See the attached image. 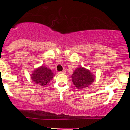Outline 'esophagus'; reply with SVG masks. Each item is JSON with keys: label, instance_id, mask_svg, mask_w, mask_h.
<instances>
[{"label": "esophagus", "instance_id": "1", "mask_svg": "<svg viewBox=\"0 0 130 130\" xmlns=\"http://www.w3.org/2000/svg\"><path fill=\"white\" fill-rule=\"evenodd\" d=\"M59 73H60V74H65V73H66V71H65V70H63V71L59 72Z\"/></svg>", "mask_w": 130, "mask_h": 130}]
</instances>
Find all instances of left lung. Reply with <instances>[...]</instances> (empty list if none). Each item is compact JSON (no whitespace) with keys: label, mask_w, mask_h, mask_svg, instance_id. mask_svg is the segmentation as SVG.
<instances>
[{"label":"left lung","mask_w":130,"mask_h":130,"mask_svg":"<svg viewBox=\"0 0 130 130\" xmlns=\"http://www.w3.org/2000/svg\"><path fill=\"white\" fill-rule=\"evenodd\" d=\"M71 78L76 89L81 90L88 87L93 83L95 76L89 69L80 67L74 70Z\"/></svg>","instance_id":"8db88e82"}]
</instances>
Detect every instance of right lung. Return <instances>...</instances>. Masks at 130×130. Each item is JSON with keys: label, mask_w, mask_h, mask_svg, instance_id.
I'll use <instances>...</instances> for the list:
<instances>
[{"label": "right lung", "mask_w": 130, "mask_h": 130, "mask_svg": "<svg viewBox=\"0 0 130 130\" xmlns=\"http://www.w3.org/2000/svg\"><path fill=\"white\" fill-rule=\"evenodd\" d=\"M54 76L53 72L50 68L41 65L35 68L30 75L31 79L41 87H45L50 83Z\"/></svg>", "instance_id": "obj_1"}]
</instances>
